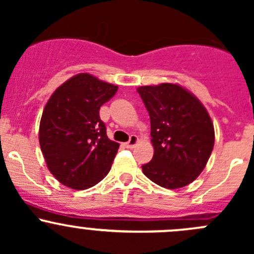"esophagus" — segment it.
I'll list each match as a JSON object with an SVG mask.
<instances>
[{"instance_id":"1","label":"esophagus","mask_w":254,"mask_h":254,"mask_svg":"<svg viewBox=\"0 0 254 254\" xmlns=\"http://www.w3.org/2000/svg\"><path fill=\"white\" fill-rule=\"evenodd\" d=\"M137 141H139V139H137L136 135H131V136H130L129 141L125 142V147H127V148H134V146L136 145Z\"/></svg>"}]
</instances>
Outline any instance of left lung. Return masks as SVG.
<instances>
[{
  "label": "left lung",
  "instance_id": "8db88e82",
  "mask_svg": "<svg viewBox=\"0 0 254 254\" xmlns=\"http://www.w3.org/2000/svg\"><path fill=\"white\" fill-rule=\"evenodd\" d=\"M150 115L153 157L143 175L158 186L177 189L203 172L215 141L214 124L201 102L175 83L137 88Z\"/></svg>",
  "mask_w": 254,
  "mask_h": 254
}]
</instances>
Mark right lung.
Here are the masks:
<instances>
[{
    "instance_id": "add662e5",
    "label": "right lung",
    "mask_w": 254,
    "mask_h": 254,
    "mask_svg": "<svg viewBox=\"0 0 254 254\" xmlns=\"http://www.w3.org/2000/svg\"><path fill=\"white\" fill-rule=\"evenodd\" d=\"M118 86L78 73L51 94L43 112L39 143L53 176L64 186L87 189L111 171L119 143L108 139L99 109Z\"/></svg>"
}]
</instances>
